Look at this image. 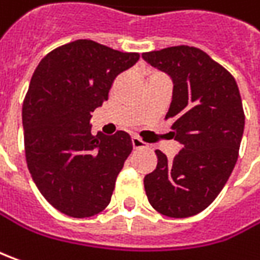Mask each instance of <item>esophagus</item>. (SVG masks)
Here are the masks:
<instances>
[{"label":"esophagus","instance_id":"esophagus-1","mask_svg":"<svg viewBox=\"0 0 260 260\" xmlns=\"http://www.w3.org/2000/svg\"><path fill=\"white\" fill-rule=\"evenodd\" d=\"M132 147L135 149H142V148H147V144L139 137H132Z\"/></svg>","mask_w":260,"mask_h":260}]
</instances>
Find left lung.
<instances>
[{"instance_id": "obj_1", "label": "left lung", "mask_w": 260, "mask_h": 260, "mask_svg": "<svg viewBox=\"0 0 260 260\" xmlns=\"http://www.w3.org/2000/svg\"><path fill=\"white\" fill-rule=\"evenodd\" d=\"M142 57L173 79L166 121L183 145L171 161L155 151L157 168L144 178L148 202L168 217L196 216L219 196L239 157L245 128L239 87L230 72L197 47L174 46Z\"/></svg>"}]
</instances>
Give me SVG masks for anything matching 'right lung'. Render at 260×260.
I'll list each match as a JSON object with an SVG mask.
<instances>
[{
	"label": "right lung",
	"mask_w": 260,
	"mask_h": 260,
	"mask_svg": "<svg viewBox=\"0 0 260 260\" xmlns=\"http://www.w3.org/2000/svg\"><path fill=\"white\" fill-rule=\"evenodd\" d=\"M138 58L76 40L46 54L32 73L23 102L27 167L43 197L66 216L90 217L111 203L132 141L123 131L92 137L90 118Z\"/></svg>",
	"instance_id": "1"
}]
</instances>
